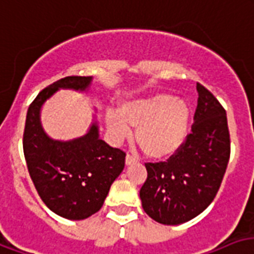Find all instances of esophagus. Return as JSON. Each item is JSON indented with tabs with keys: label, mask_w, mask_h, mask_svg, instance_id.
<instances>
[{
	"label": "esophagus",
	"mask_w": 254,
	"mask_h": 254,
	"mask_svg": "<svg viewBox=\"0 0 254 254\" xmlns=\"http://www.w3.org/2000/svg\"><path fill=\"white\" fill-rule=\"evenodd\" d=\"M138 161H139L138 156L131 155V154H127V155H126V165L127 166L132 165V163H136Z\"/></svg>",
	"instance_id": "esophagus-1"
}]
</instances>
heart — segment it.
Listing matches in <instances>:
<instances>
[{"instance_id":"1","label":"heart","mask_w":254,"mask_h":254,"mask_svg":"<svg viewBox=\"0 0 254 254\" xmlns=\"http://www.w3.org/2000/svg\"><path fill=\"white\" fill-rule=\"evenodd\" d=\"M106 123L115 140L128 138L131 127H135V138L143 152L151 158H165L174 154L186 140L190 108L182 99L158 93L127 100L120 112L110 110Z\"/></svg>"}]
</instances>
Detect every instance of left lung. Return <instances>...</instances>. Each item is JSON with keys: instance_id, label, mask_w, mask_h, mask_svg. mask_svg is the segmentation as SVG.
<instances>
[{"instance_id": "8db88e82", "label": "left lung", "mask_w": 254, "mask_h": 254, "mask_svg": "<svg viewBox=\"0 0 254 254\" xmlns=\"http://www.w3.org/2000/svg\"><path fill=\"white\" fill-rule=\"evenodd\" d=\"M198 104L191 132L167 162L146 163L140 189L143 210L163 225H179L201 214L221 186L229 156L226 111L197 83Z\"/></svg>"}]
</instances>
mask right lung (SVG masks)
<instances>
[{"label": "right lung", "mask_w": 254, "mask_h": 254, "mask_svg": "<svg viewBox=\"0 0 254 254\" xmlns=\"http://www.w3.org/2000/svg\"><path fill=\"white\" fill-rule=\"evenodd\" d=\"M92 76H68L51 84L28 108L24 155L34 188L53 213L84 220L102 209L112 182L125 169L126 154L99 138L96 120L88 132L72 140L49 138L40 120L41 107L59 89L85 92Z\"/></svg>", "instance_id": "right-lung-1"}]
</instances>
